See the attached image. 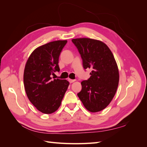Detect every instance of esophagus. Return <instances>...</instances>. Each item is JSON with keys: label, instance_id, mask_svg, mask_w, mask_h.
Masks as SVG:
<instances>
[{"label": "esophagus", "instance_id": "esophagus-1", "mask_svg": "<svg viewBox=\"0 0 147 147\" xmlns=\"http://www.w3.org/2000/svg\"><path fill=\"white\" fill-rule=\"evenodd\" d=\"M68 81H69V82L70 83H73V82H74L75 81H76V80H74V79H68Z\"/></svg>", "mask_w": 147, "mask_h": 147}]
</instances>
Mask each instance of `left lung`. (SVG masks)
Segmentation results:
<instances>
[{
    "label": "left lung",
    "instance_id": "1",
    "mask_svg": "<svg viewBox=\"0 0 147 147\" xmlns=\"http://www.w3.org/2000/svg\"><path fill=\"white\" fill-rule=\"evenodd\" d=\"M71 41L79 52L84 69L92 70L89 79L81 82L82 90L77 96L89 111H100L109 105L118 86L119 71L115 57L100 41L83 38Z\"/></svg>",
    "mask_w": 147,
    "mask_h": 147
}]
</instances>
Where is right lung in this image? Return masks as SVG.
Here are the masks:
<instances>
[{
	"label": "right lung",
	"instance_id": "add662e5",
	"mask_svg": "<svg viewBox=\"0 0 147 147\" xmlns=\"http://www.w3.org/2000/svg\"><path fill=\"white\" fill-rule=\"evenodd\" d=\"M67 40L50 42L36 48L26 64L24 86L29 100L40 112L51 114L59 108L69 86L67 80L52 79L59 71L58 59Z\"/></svg>",
	"mask_w": 147,
	"mask_h": 147
}]
</instances>
